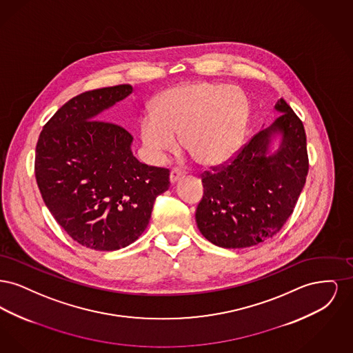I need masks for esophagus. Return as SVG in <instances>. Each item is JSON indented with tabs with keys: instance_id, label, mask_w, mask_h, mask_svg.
Listing matches in <instances>:
<instances>
[{
	"instance_id": "34e87169",
	"label": "esophagus",
	"mask_w": 353,
	"mask_h": 353,
	"mask_svg": "<svg viewBox=\"0 0 353 353\" xmlns=\"http://www.w3.org/2000/svg\"><path fill=\"white\" fill-rule=\"evenodd\" d=\"M183 177H185V172L180 170V169H173L170 172V183L176 184L177 181H180Z\"/></svg>"
}]
</instances>
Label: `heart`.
<instances>
[{
  "instance_id": "b5f03b06",
  "label": "heart",
  "mask_w": 353,
  "mask_h": 353,
  "mask_svg": "<svg viewBox=\"0 0 353 353\" xmlns=\"http://www.w3.org/2000/svg\"><path fill=\"white\" fill-rule=\"evenodd\" d=\"M249 121V103L233 87L209 82L179 84L160 92L152 114L140 121V137L154 159L185 151L205 167H217L239 151Z\"/></svg>"
}]
</instances>
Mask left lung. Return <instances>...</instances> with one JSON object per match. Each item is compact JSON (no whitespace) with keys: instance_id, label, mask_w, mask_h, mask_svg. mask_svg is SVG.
Wrapping results in <instances>:
<instances>
[{"instance_id":"obj_1","label":"left lung","mask_w":353,"mask_h":353,"mask_svg":"<svg viewBox=\"0 0 353 353\" xmlns=\"http://www.w3.org/2000/svg\"><path fill=\"white\" fill-rule=\"evenodd\" d=\"M274 108L281 115L270 127L252 136L229 164L202 174L196 222L219 248H252L272 238L302 193L308 173L304 127L283 99ZM276 135L280 147L270 152Z\"/></svg>"}]
</instances>
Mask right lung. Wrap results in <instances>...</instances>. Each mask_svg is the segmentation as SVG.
Wrapping results in <instances>:
<instances>
[{
    "label": "right lung",
    "instance_id": "add662e5",
    "mask_svg": "<svg viewBox=\"0 0 353 353\" xmlns=\"http://www.w3.org/2000/svg\"><path fill=\"white\" fill-rule=\"evenodd\" d=\"M131 84L83 92L46 123L35 148V179L52 217L88 249L114 252L143 234L156 197L169 188V170L141 164L134 137L98 120L125 99Z\"/></svg>",
    "mask_w": 353,
    "mask_h": 353
}]
</instances>
